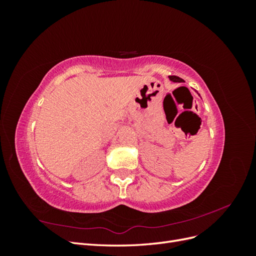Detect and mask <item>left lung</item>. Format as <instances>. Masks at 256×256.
<instances>
[{
  "label": "left lung",
  "mask_w": 256,
  "mask_h": 256,
  "mask_svg": "<svg viewBox=\"0 0 256 256\" xmlns=\"http://www.w3.org/2000/svg\"><path fill=\"white\" fill-rule=\"evenodd\" d=\"M168 79H170V81H172L174 83H184V82L182 78H180V76H168ZM198 96H200V94H198Z\"/></svg>",
  "instance_id": "left-lung-1"
}]
</instances>
